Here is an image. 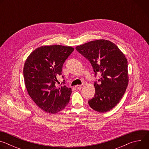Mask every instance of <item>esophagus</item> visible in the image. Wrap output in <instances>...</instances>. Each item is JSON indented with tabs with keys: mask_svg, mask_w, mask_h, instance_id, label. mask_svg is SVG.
Segmentation results:
<instances>
[{
	"mask_svg": "<svg viewBox=\"0 0 149 149\" xmlns=\"http://www.w3.org/2000/svg\"><path fill=\"white\" fill-rule=\"evenodd\" d=\"M84 87V85H77L76 86V88L78 90H81Z\"/></svg>",
	"mask_w": 149,
	"mask_h": 149,
	"instance_id": "1",
	"label": "esophagus"
}]
</instances>
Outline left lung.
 I'll return each instance as SVG.
<instances>
[{"mask_svg": "<svg viewBox=\"0 0 149 149\" xmlns=\"http://www.w3.org/2000/svg\"><path fill=\"white\" fill-rule=\"evenodd\" d=\"M75 49L91 63L95 74L101 72V82L94 84L95 94L88 101L94 110L105 113L120 102L129 84L128 64L125 55L113 42L105 39L92 40Z\"/></svg>", "mask_w": 149, "mask_h": 149, "instance_id": "left-lung-1", "label": "left lung"}]
</instances>
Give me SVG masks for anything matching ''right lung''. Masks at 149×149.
I'll return each mask as SVG.
<instances>
[{"label":"right lung","instance_id":"obj_1","mask_svg":"<svg viewBox=\"0 0 149 149\" xmlns=\"http://www.w3.org/2000/svg\"><path fill=\"white\" fill-rule=\"evenodd\" d=\"M74 50L72 47L60 45L41 46L26 59L24 77L27 91L38 107L48 113H57L70 101L71 88L58 87L56 83L63 63Z\"/></svg>","mask_w":149,"mask_h":149}]
</instances>
